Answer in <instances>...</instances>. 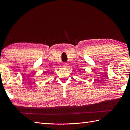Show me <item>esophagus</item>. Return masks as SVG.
Here are the masks:
<instances>
[{
    "mask_svg": "<svg viewBox=\"0 0 130 130\" xmlns=\"http://www.w3.org/2000/svg\"><path fill=\"white\" fill-rule=\"evenodd\" d=\"M62 65H63V67H67V66H68V64H67V63H63V64Z\"/></svg>",
    "mask_w": 130,
    "mask_h": 130,
    "instance_id": "34e87169",
    "label": "esophagus"
}]
</instances>
